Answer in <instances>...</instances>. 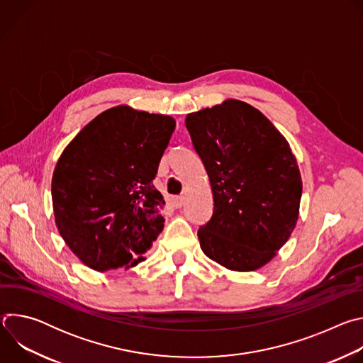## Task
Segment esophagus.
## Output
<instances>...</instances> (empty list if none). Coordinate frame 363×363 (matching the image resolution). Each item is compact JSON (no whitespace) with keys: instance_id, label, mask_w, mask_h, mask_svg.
<instances>
[{"instance_id":"esophagus-1","label":"esophagus","mask_w":363,"mask_h":363,"mask_svg":"<svg viewBox=\"0 0 363 363\" xmlns=\"http://www.w3.org/2000/svg\"><path fill=\"white\" fill-rule=\"evenodd\" d=\"M171 205L174 206V208H181V206L184 205V198L182 196H172L171 198Z\"/></svg>"}]
</instances>
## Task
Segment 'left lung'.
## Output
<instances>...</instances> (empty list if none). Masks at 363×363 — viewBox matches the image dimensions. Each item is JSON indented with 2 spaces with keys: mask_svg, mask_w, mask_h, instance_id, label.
Instances as JSON below:
<instances>
[{
  "mask_svg": "<svg viewBox=\"0 0 363 363\" xmlns=\"http://www.w3.org/2000/svg\"><path fill=\"white\" fill-rule=\"evenodd\" d=\"M185 125L214 196L213 217L198 230L203 254L234 272L263 267L298 218L303 186L289 142L235 99L189 113Z\"/></svg>",
  "mask_w": 363,
  "mask_h": 363,
  "instance_id": "left-lung-1",
  "label": "left lung"
}]
</instances>
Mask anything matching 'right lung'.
Listing matches in <instances>:
<instances>
[{"mask_svg": "<svg viewBox=\"0 0 363 363\" xmlns=\"http://www.w3.org/2000/svg\"><path fill=\"white\" fill-rule=\"evenodd\" d=\"M175 125L171 116L116 106L63 150L51 179L56 225L87 267L128 270L164 230L165 201L152 181Z\"/></svg>", "mask_w": 363, "mask_h": 363, "instance_id": "right-lung-1", "label": "right lung"}]
</instances>
